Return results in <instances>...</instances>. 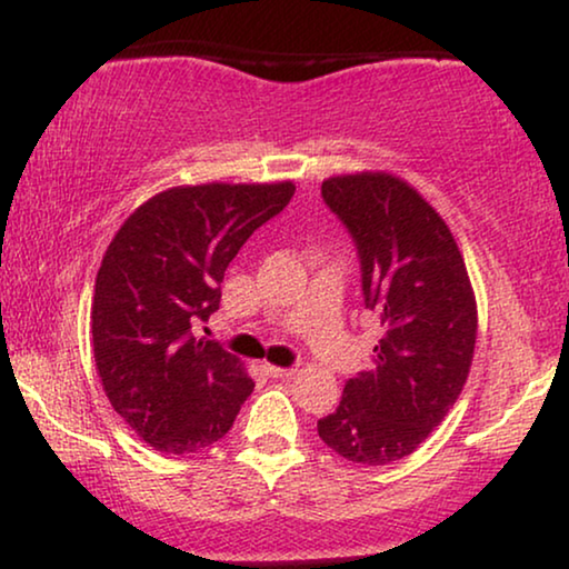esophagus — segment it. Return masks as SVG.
I'll list each match as a JSON object with an SVG mask.
<instances>
[{"mask_svg": "<svg viewBox=\"0 0 569 569\" xmlns=\"http://www.w3.org/2000/svg\"><path fill=\"white\" fill-rule=\"evenodd\" d=\"M263 372L269 378H290L295 376V368H277V365H263Z\"/></svg>", "mask_w": 569, "mask_h": 569, "instance_id": "obj_1", "label": "esophagus"}]
</instances>
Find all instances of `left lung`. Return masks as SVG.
<instances>
[{"mask_svg":"<svg viewBox=\"0 0 569 569\" xmlns=\"http://www.w3.org/2000/svg\"><path fill=\"white\" fill-rule=\"evenodd\" d=\"M321 197L355 240L380 341L370 368L345 383L337 411L318 419V435L347 461L386 466L415 453L461 396L477 300L453 232L401 178L337 176Z\"/></svg>","mask_w":569,"mask_h":569,"instance_id":"obj_1","label":"left lung"}]
</instances>
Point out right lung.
Returning a JSON list of instances; mask_svg holds the SVG:
<instances>
[{"mask_svg":"<svg viewBox=\"0 0 569 569\" xmlns=\"http://www.w3.org/2000/svg\"><path fill=\"white\" fill-rule=\"evenodd\" d=\"M295 186H178L144 201L108 246L92 298L103 391L131 430L170 456L212 446L253 391L243 365L197 326L220 310L224 269Z\"/></svg>","mask_w":569,"mask_h":569,"instance_id":"1","label":"right lung"}]
</instances>
